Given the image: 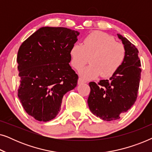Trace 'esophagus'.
I'll return each mask as SVG.
<instances>
[{
    "mask_svg": "<svg viewBox=\"0 0 152 152\" xmlns=\"http://www.w3.org/2000/svg\"><path fill=\"white\" fill-rule=\"evenodd\" d=\"M84 83H86V81H84V80H82V78H79V80H78V84H84Z\"/></svg>",
    "mask_w": 152,
    "mask_h": 152,
    "instance_id": "esophagus-1",
    "label": "esophagus"
}]
</instances>
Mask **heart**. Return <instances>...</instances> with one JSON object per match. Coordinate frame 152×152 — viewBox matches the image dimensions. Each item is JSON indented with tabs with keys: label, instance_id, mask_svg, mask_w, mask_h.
I'll list each match as a JSON object with an SVG mask.
<instances>
[{
	"label": "heart",
	"instance_id": "obj_1",
	"mask_svg": "<svg viewBox=\"0 0 152 152\" xmlns=\"http://www.w3.org/2000/svg\"><path fill=\"white\" fill-rule=\"evenodd\" d=\"M70 63L76 70L80 69L88 61L91 64L80 70V75L91 80L100 75L109 77L122 65L126 52L121 43L115 42L107 33L95 31L85 37L82 44H74L70 50Z\"/></svg>",
	"mask_w": 152,
	"mask_h": 152
}]
</instances>
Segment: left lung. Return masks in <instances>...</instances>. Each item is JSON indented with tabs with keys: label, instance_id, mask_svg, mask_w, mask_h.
Segmentation results:
<instances>
[{
	"label": "left lung",
	"instance_id": "obj_1",
	"mask_svg": "<svg viewBox=\"0 0 152 152\" xmlns=\"http://www.w3.org/2000/svg\"><path fill=\"white\" fill-rule=\"evenodd\" d=\"M117 35L126 52L123 64L109 80H100L98 84L89 83V109L105 121L118 120L134 104L140 80L141 64L138 49L125 37Z\"/></svg>",
	"mask_w": 152,
	"mask_h": 152
}]
</instances>
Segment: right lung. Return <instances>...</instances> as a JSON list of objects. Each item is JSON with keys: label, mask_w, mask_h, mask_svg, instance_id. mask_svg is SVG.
I'll list each match as a JSON object with an SVG mask.
<instances>
[{"label": "right lung", "mask_w": 152, "mask_h": 152, "mask_svg": "<svg viewBox=\"0 0 152 152\" xmlns=\"http://www.w3.org/2000/svg\"><path fill=\"white\" fill-rule=\"evenodd\" d=\"M79 34L66 28L43 27L18 49V96L26 113L38 121L54 119L64 95L77 84L69 53Z\"/></svg>", "instance_id": "right-lung-1"}]
</instances>
